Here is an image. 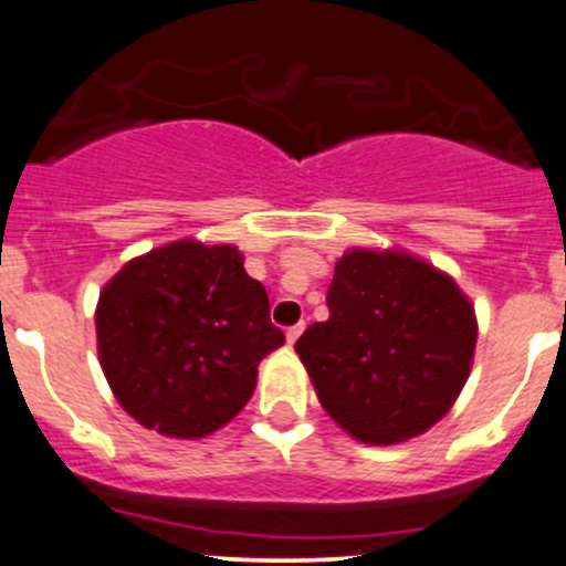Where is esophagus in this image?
<instances>
[{
  "label": "esophagus",
  "mask_w": 566,
  "mask_h": 566,
  "mask_svg": "<svg viewBox=\"0 0 566 566\" xmlns=\"http://www.w3.org/2000/svg\"><path fill=\"white\" fill-rule=\"evenodd\" d=\"M302 329H305V324H294V327H289L285 329V340H289V344H296V338L302 335Z\"/></svg>",
  "instance_id": "obj_1"
}]
</instances>
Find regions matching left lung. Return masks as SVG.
<instances>
[{
  "instance_id": "left-lung-1",
  "label": "left lung",
  "mask_w": 566,
  "mask_h": 566,
  "mask_svg": "<svg viewBox=\"0 0 566 566\" xmlns=\"http://www.w3.org/2000/svg\"><path fill=\"white\" fill-rule=\"evenodd\" d=\"M327 322L294 349L327 416L360 443L432 429L473 368V302L449 272L399 248H349L335 261Z\"/></svg>"
}]
</instances>
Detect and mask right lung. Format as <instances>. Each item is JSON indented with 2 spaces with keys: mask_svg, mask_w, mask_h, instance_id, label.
<instances>
[{
  "mask_svg": "<svg viewBox=\"0 0 566 566\" xmlns=\"http://www.w3.org/2000/svg\"><path fill=\"white\" fill-rule=\"evenodd\" d=\"M95 340L117 405L165 438L200 440L242 412L259 363L285 344L242 250L178 239L104 283Z\"/></svg>",
  "mask_w": 566,
  "mask_h": 566,
  "instance_id": "obj_1",
  "label": "right lung"
}]
</instances>
